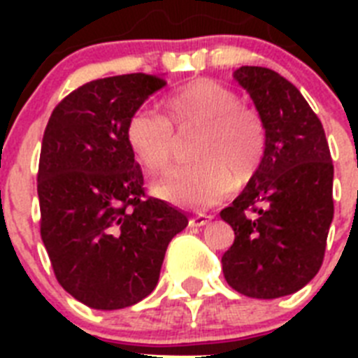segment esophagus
Here are the masks:
<instances>
[{
  "label": "esophagus",
  "mask_w": 358,
  "mask_h": 358,
  "mask_svg": "<svg viewBox=\"0 0 358 358\" xmlns=\"http://www.w3.org/2000/svg\"><path fill=\"white\" fill-rule=\"evenodd\" d=\"M211 215H202V213H199V215H194V217H189V220H188V224L192 227H202V226H206L208 222H211Z\"/></svg>",
  "instance_id": "34e87169"
}]
</instances>
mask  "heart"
I'll return each instance as SVG.
<instances>
[{
  "label": "heart",
  "mask_w": 358,
  "mask_h": 358,
  "mask_svg": "<svg viewBox=\"0 0 358 358\" xmlns=\"http://www.w3.org/2000/svg\"><path fill=\"white\" fill-rule=\"evenodd\" d=\"M164 116L150 109L132 113L125 140L148 172H163L177 147L176 134L197 131L189 157L195 164L176 169L156 182L157 197L176 206L206 210L231 194L236 176H255L265 152L260 115L240 103L238 94L211 78H194L163 100Z\"/></svg>",
  "instance_id": "obj_1"
}]
</instances>
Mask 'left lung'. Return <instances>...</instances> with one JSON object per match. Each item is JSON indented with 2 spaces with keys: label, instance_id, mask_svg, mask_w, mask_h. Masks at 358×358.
Instances as JSON below:
<instances>
[{
  "label": "left lung",
  "instance_id": "1",
  "mask_svg": "<svg viewBox=\"0 0 358 358\" xmlns=\"http://www.w3.org/2000/svg\"><path fill=\"white\" fill-rule=\"evenodd\" d=\"M233 77L251 94L267 140L255 176L220 211L235 231L222 271L236 292L274 299L303 289L321 268L334 163L321 120L296 85L260 66H242Z\"/></svg>",
  "mask_w": 358,
  "mask_h": 358
}]
</instances>
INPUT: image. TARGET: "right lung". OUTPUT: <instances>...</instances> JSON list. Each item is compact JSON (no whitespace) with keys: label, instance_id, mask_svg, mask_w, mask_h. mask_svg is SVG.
<instances>
[{"label":"right lung","instance_id":"1","mask_svg":"<svg viewBox=\"0 0 358 358\" xmlns=\"http://www.w3.org/2000/svg\"><path fill=\"white\" fill-rule=\"evenodd\" d=\"M166 80L131 73L80 85L44 129L37 195L41 238L62 289L96 310L136 305L156 289L170 240L188 217L147 197L125 140L132 113Z\"/></svg>","mask_w":358,"mask_h":358}]
</instances>
